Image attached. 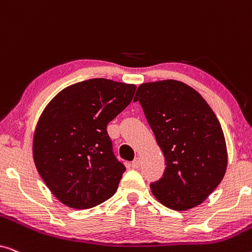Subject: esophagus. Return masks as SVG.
I'll return each instance as SVG.
<instances>
[{"mask_svg":"<svg viewBox=\"0 0 252 252\" xmlns=\"http://www.w3.org/2000/svg\"><path fill=\"white\" fill-rule=\"evenodd\" d=\"M140 164H141L140 158L136 157L135 159H134V160L132 161V168H139V167H140Z\"/></svg>","mask_w":252,"mask_h":252,"instance_id":"esophagus-1","label":"esophagus"}]
</instances>
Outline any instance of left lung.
I'll list each match as a JSON object with an SVG mask.
<instances>
[{
    "instance_id": "obj_1",
    "label": "left lung",
    "mask_w": 252,
    "mask_h": 252,
    "mask_svg": "<svg viewBox=\"0 0 252 252\" xmlns=\"http://www.w3.org/2000/svg\"><path fill=\"white\" fill-rule=\"evenodd\" d=\"M134 101L144 116L165 157L153 194L167 208H195L218 187L227 167V149L218 118L195 89L177 80L147 82Z\"/></svg>"
}]
</instances>
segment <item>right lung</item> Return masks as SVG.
<instances>
[{
    "label": "right lung",
    "mask_w": 252,
    "mask_h": 252,
    "mask_svg": "<svg viewBox=\"0 0 252 252\" xmlns=\"http://www.w3.org/2000/svg\"><path fill=\"white\" fill-rule=\"evenodd\" d=\"M135 89L89 79L63 89L44 109L34 133V163L63 204L89 209L116 192L126 167L115 156L106 127L132 102Z\"/></svg>",
    "instance_id": "right-lung-1"
}]
</instances>
